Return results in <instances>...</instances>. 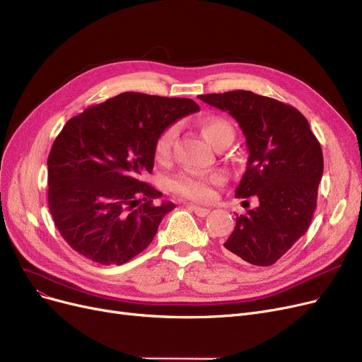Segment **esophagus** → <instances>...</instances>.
Wrapping results in <instances>:
<instances>
[{"label":"esophagus","instance_id":"obj_1","mask_svg":"<svg viewBox=\"0 0 362 362\" xmlns=\"http://www.w3.org/2000/svg\"><path fill=\"white\" fill-rule=\"evenodd\" d=\"M189 208L193 211V213L197 217H206L209 214V208H204V206H199V205H189Z\"/></svg>","mask_w":362,"mask_h":362}]
</instances>
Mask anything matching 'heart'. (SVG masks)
<instances>
[{"label":"heart","instance_id":"b5f03b06","mask_svg":"<svg viewBox=\"0 0 362 362\" xmlns=\"http://www.w3.org/2000/svg\"><path fill=\"white\" fill-rule=\"evenodd\" d=\"M201 130L208 142L217 146L221 142L233 141V127L232 124L221 117H208L201 121ZM178 127L169 126L161 132L154 145V156L158 161H166L172 153L173 142L177 139ZM224 177L220 172L213 173H199L192 170H182L175 177L169 180V189L180 197L190 199L196 202H206L214 197L216 187L223 182Z\"/></svg>","mask_w":362,"mask_h":362}]
</instances>
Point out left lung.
<instances>
[{"mask_svg":"<svg viewBox=\"0 0 362 362\" xmlns=\"http://www.w3.org/2000/svg\"><path fill=\"white\" fill-rule=\"evenodd\" d=\"M199 98L238 121L250 156L235 194L259 199L257 208L236 217L224 252L269 267L301 238L313 218L323 173L320 144L301 112L276 98L244 90Z\"/></svg>","mask_w":362,"mask_h":362,"instance_id":"obj_1","label":"left lung"}]
</instances>
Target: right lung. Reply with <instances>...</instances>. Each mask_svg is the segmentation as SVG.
<instances>
[{"mask_svg": "<svg viewBox=\"0 0 362 362\" xmlns=\"http://www.w3.org/2000/svg\"><path fill=\"white\" fill-rule=\"evenodd\" d=\"M190 98L122 93L70 118L47 157V202L66 243L93 262L122 265L149 245L175 208L144 181L157 136L194 114Z\"/></svg>", "mask_w": 362, "mask_h": 362, "instance_id": "add662e5", "label": "right lung"}]
</instances>
